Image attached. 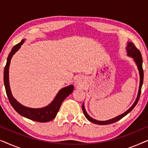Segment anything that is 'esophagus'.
Listing matches in <instances>:
<instances>
[{
  "instance_id": "1",
  "label": "esophagus",
  "mask_w": 148,
  "mask_h": 148,
  "mask_svg": "<svg viewBox=\"0 0 148 148\" xmlns=\"http://www.w3.org/2000/svg\"><path fill=\"white\" fill-rule=\"evenodd\" d=\"M75 83H76L77 85H78V86H82L84 84V83H85L84 78L83 77H82V76L77 77V79H76Z\"/></svg>"
}]
</instances>
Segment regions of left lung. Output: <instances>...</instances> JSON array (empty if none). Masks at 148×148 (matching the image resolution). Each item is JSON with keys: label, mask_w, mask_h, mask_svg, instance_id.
Segmentation results:
<instances>
[{"label": "left lung", "mask_w": 148, "mask_h": 148, "mask_svg": "<svg viewBox=\"0 0 148 148\" xmlns=\"http://www.w3.org/2000/svg\"><path fill=\"white\" fill-rule=\"evenodd\" d=\"M126 49H127V55L133 58V60H134L135 64H137V68H138V70H139V79H140V81H139V91H138V94H137L136 100H135V102L133 103V104L131 106V108H129L128 110H127L126 112H125L124 113H123V114L119 115L118 116L115 117V118H113L112 119H110V120L104 121H97V120H96V119H94L93 118H92V117H91L90 115L87 113L86 109H85V107H84V104H83V105H82L83 112H84V114L85 115V116L86 117V119H88V121H90V122L94 123H95V124L100 125H108V124H111V123L116 122V121L121 120V119L126 116L128 113L130 112L131 111L135 108V106H136L137 102H138L139 97H140V94H141V87H142L143 82V67H142V63H143L142 56H141V54L140 51H139V50L137 49L136 47H135V46L134 45V44H133V42H127Z\"/></svg>", "instance_id": "left-lung-1"}]
</instances>
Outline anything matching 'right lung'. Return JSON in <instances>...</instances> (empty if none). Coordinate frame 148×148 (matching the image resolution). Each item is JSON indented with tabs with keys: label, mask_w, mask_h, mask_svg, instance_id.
Masks as SVG:
<instances>
[{
	"label": "right lung",
	"mask_w": 148,
	"mask_h": 148,
	"mask_svg": "<svg viewBox=\"0 0 148 148\" xmlns=\"http://www.w3.org/2000/svg\"><path fill=\"white\" fill-rule=\"evenodd\" d=\"M24 41H25V40H22L20 43L14 46L11 51L10 52L9 56H8L7 64H6L5 70H4V84H5L6 93H7L10 104L20 115L27 119H29L30 120L37 121V122H48V121L53 120L55 118L62 102L69 95H70L73 92L74 87L73 85H71V86L64 87V88L61 89L56 94L53 101L50 104H48L47 106L42 108H28V107L24 106L19 102H18L13 98V95L11 94V89H10L9 69L12 56L21 48V46L23 44Z\"/></svg>",
	"instance_id": "add662e5"
}]
</instances>
